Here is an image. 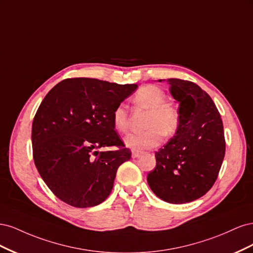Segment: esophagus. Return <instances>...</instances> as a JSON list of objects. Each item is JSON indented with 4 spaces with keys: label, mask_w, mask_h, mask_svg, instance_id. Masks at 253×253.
Masks as SVG:
<instances>
[{
    "label": "esophagus",
    "mask_w": 253,
    "mask_h": 253,
    "mask_svg": "<svg viewBox=\"0 0 253 253\" xmlns=\"http://www.w3.org/2000/svg\"><path fill=\"white\" fill-rule=\"evenodd\" d=\"M141 155H142V153H140V152H136V151H133V152H132V157H133V158L140 157Z\"/></svg>",
    "instance_id": "esophagus-1"
}]
</instances>
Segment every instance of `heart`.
Masks as SVG:
<instances>
[{"mask_svg": "<svg viewBox=\"0 0 253 253\" xmlns=\"http://www.w3.org/2000/svg\"><path fill=\"white\" fill-rule=\"evenodd\" d=\"M136 104L150 110L145 126L147 131L129 134L126 137V147L135 151L155 148L162 142L163 135L169 137L177 131L179 113L171 103L166 102V94L155 85L141 86L133 98ZM113 124L120 133H126L129 128L127 112L124 104H119L113 112Z\"/></svg>", "mask_w": 253, "mask_h": 253, "instance_id": "1", "label": "heart"}]
</instances>
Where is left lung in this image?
<instances>
[{
  "instance_id": "1",
  "label": "left lung",
  "mask_w": 253,
  "mask_h": 253,
  "mask_svg": "<svg viewBox=\"0 0 253 253\" xmlns=\"http://www.w3.org/2000/svg\"><path fill=\"white\" fill-rule=\"evenodd\" d=\"M167 83L179 104V126L155 152L156 167L147 180L160 200L186 204L205 195L217 178L226 150L224 126L211 97L196 83L174 78Z\"/></svg>"
}]
</instances>
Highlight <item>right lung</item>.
<instances>
[{
	"label": "right lung",
	"mask_w": 253,
	"mask_h": 253,
	"mask_svg": "<svg viewBox=\"0 0 253 253\" xmlns=\"http://www.w3.org/2000/svg\"><path fill=\"white\" fill-rule=\"evenodd\" d=\"M138 87L91 78L65 79L45 96L33 121L35 165L59 200L77 208L105 201L131 151L115 131L113 112ZM116 145V151L99 152Z\"/></svg>",
	"instance_id": "obj_1"
}]
</instances>
